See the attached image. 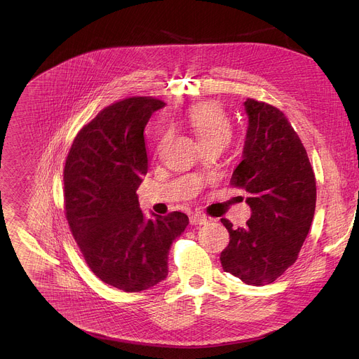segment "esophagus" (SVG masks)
Segmentation results:
<instances>
[{"mask_svg": "<svg viewBox=\"0 0 359 359\" xmlns=\"http://www.w3.org/2000/svg\"><path fill=\"white\" fill-rule=\"evenodd\" d=\"M206 223H209V219L201 216V215H193L190 217V224H193V226H197V224L201 226V224H206Z\"/></svg>", "mask_w": 359, "mask_h": 359, "instance_id": "obj_1", "label": "esophagus"}]
</instances>
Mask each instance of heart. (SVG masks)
I'll return each mask as SVG.
<instances>
[{
  "label": "heart",
  "mask_w": 359,
  "mask_h": 359,
  "mask_svg": "<svg viewBox=\"0 0 359 359\" xmlns=\"http://www.w3.org/2000/svg\"><path fill=\"white\" fill-rule=\"evenodd\" d=\"M186 122L201 147H223L231 137V123L227 115L212 102L190 108L186 114Z\"/></svg>",
  "instance_id": "b5f03b06"
}]
</instances>
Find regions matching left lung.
I'll return each instance as SVG.
<instances>
[{
  "instance_id": "8db88e82",
  "label": "left lung",
  "mask_w": 359,
  "mask_h": 359,
  "mask_svg": "<svg viewBox=\"0 0 359 359\" xmlns=\"http://www.w3.org/2000/svg\"><path fill=\"white\" fill-rule=\"evenodd\" d=\"M248 118L241 162L230 184L243 187L251 216L230 234L220 262L248 285L276 281L297 260L310 231L317 200L316 176L298 135L277 108L247 99Z\"/></svg>"
}]
</instances>
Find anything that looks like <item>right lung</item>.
<instances>
[{
	"label": "right lung",
	"instance_id": "right-lung-1",
	"mask_svg": "<svg viewBox=\"0 0 359 359\" xmlns=\"http://www.w3.org/2000/svg\"><path fill=\"white\" fill-rule=\"evenodd\" d=\"M165 104L147 96L105 108L76 135L64 169L65 213L93 274L125 292L168 277L169 251L184 213H142L136 190L147 173L144 128Z\"/></svg>",
	"mask_w": 359,
	"mask_h": 359
}]
</instances>
